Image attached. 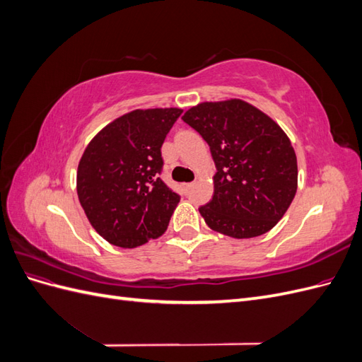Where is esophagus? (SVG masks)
<instances>
[{
  "instance_id": "obj_1",
  "label": "esophagus",
  "mask_w": 362,
  "mask_h": 362,
  "mask_svg": "<svg viewBox=\"0 0 362 362\" xmlns=\"http://www.w3.org/2000/svg\"><path fill=\"white\" fill-rule=\"evenodd\" d=\"M193 187V182H185V184H182V190L187 193L190 189Z\"/></svg>"
}]
</instances>
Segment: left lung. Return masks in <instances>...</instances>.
Wrapping results in <instances>:
<instances>
[{"label": "left lung", "mask_w": 362, "mask_h": 362, "mask_svg": "<svg viewBox=\"0 0 362 362\" xmlns=\"http://www.w3.org/2000/svg\"><path fill=\"white\" fill-rule=\"evenodd\" d=\"M182 120L210 146L214 194L199 208L205 223L233 238L275 226L298 190V160L282 128L242 100L201 103Z\"/></svg>", "instance_id": "left-lung-1"}]
</instances>
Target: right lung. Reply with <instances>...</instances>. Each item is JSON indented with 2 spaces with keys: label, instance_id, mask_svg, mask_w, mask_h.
Masks as SVG:
<instances>
[{
  "label": "right lung",
  "instance_id": "add662e5",
  "mask_svg": "<svg viewBox=\"0 0 362 362\" xmlns=\"http://www.w3.org/2000/svg\"><path fill=\"white\" fill-rule=\"evenodd\" d=\"M181 108L134 110L104 127L76 170V193L95 231L119 247L160 237L180 202L160 178L161 145Z\"/></svg>",
  "mask_w": 362,
  "mask_h": 362
}]
</instances>
